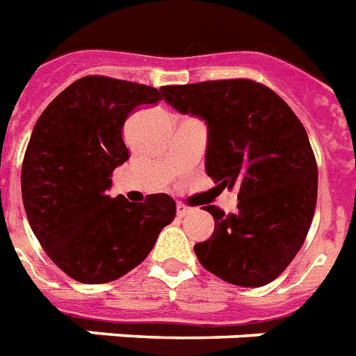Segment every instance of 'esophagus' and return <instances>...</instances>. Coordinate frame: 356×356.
Wrapping results in <instances>:
<instances>
[{"instance_id":"1","label":"esophagus","mask_w":356,"mask_h":356,"mask_svg":"<svg viewBox=\"0 0 356 356\" xmlns=\"http://www.w3.org/2000/svg\"><path fill=\"white\" fill-rule=\"evenodd\" d=\"M192 213V207H188V205L185 204H177V217L183 218L186 217V215H191Z\"/></svg>"}]
</instances>
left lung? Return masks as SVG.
<instances>
[{
    "label": "left lung",
    "instance_id": "left-lung-1",
    "mask_svg": "<svg viewBox=\"0 0 356 356\" xmlns=\"http://www.w3.org/2000/svg\"><path fill=\"white\" fill-rule=\"evenodd\" d=\"M177 111L209 128L205 171L238 188V211L205 205L215 232L194 245L200 264L222 281L262 286L279 277L304 245L317 205V162L300 118L251 79L162 86Z\"/></svg>",
    "mask_w": 356,
    "mask_h": 356
}]
</instances>
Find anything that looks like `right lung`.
<instances>
[{
	"instance_id": "obj_1",
	"label": "right lung",
	"mask_w": 356,
	"mask_h": 356,
	"mask_svg": "<svg viewBox=\"0 0 356 356\" xmlns=\"http://www.w3.org/2000/svg\"><path fill=\"white\" fill-rule=\"evenodd\" d=\"M162 94L147 84L88 75L52 99L22 162V202L35 238L71 279L99 285L141 264L175 218L168 194L143 204L111 198L113 171L128 160L122 126Z\"/></svg>"
}]
</instances>
